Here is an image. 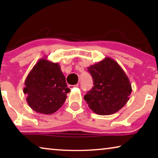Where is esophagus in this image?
I'll list each match as a JSON object with an SVG mask.
<instances>
[{
	"label": "esophagus",
	"instance_id": "1",
	"mask_svg": "<svg viewBox=\"0 0 158 158\" xmlns=\"http://www.w3.org/2000/svg\"><path fill=\"white\" fill-rule=\"evenodd\" d=\"M78 86V84H76V85H68V88H70V89H72L73 88H75V87H77Z\"/></svg>",
	"mask_w": 158,
	"mask_h": 158
}]
</instances>
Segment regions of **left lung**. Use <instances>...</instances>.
<instances>
[{"mask_svg": "<svg viewBox=\"0 0 158 158\" xmlns=\"http://www.w3.org/2000/svg\"><path fill=\"white\" fill-rule=\"evenodd\" d=\"M94 86L85 96L88 107L98 115H111L127 103L131 93L129 77L121 66L111 57L88 68Z\"/></svg>", "mask_w": 158, "mask_h": 158, "instance_id": "8db88e82", "label": "left lung"}]
</instances>
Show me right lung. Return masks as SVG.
Returning <instances> with one entry per match:
<instances>
[{"instance_id":"obj_1","label":"right lung","mask_w":158,"mask_h":158,"mask_svg":"<svg viewBox=\"0 0 158 158\" xmlns=\"http://www.w3.org/2000/svg\"><path fill=\"white\" fill-rule=\"evenodd\" d=\"M23 93L34 111L52 114L63 105L70 92L60 64L42 58L33 67L25 81Z\"/></svg>"}]
</instances>
